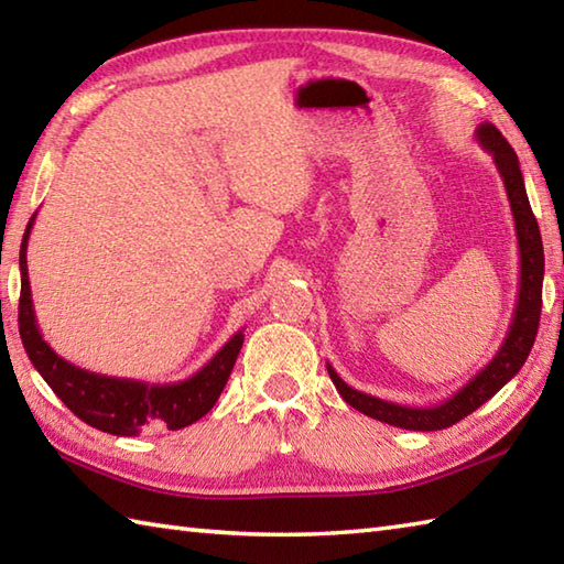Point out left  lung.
Returning a JSON list of instances; mask_svg holds the SVG:
<instances>
[{"mask_svg":"<svg viewBox=\"0 0 564 564\" xmlns=\"http://www.w3.org/2000/svg\"><path fill=\"white\" fill-rule=\"evenodd\" d=\"M477 142L492 154L497 164V172L505 182L509 206L513 213V225H517V239H519V295L517 307H513V317L505 341H501L499 351L495 354L480 373H477L467 386H463L453 398L443 400L434 406H404L386 402L373 394H366L361 390H354L351 386L337 376L327 364L329 378L337 386L339 394L351 404L354 410L364 412L370 419L386 422L390 426L410 429V431H438L458 424L463 416L473 414L477 406H482L489 398L507 386V382L519 373L521 366L529 358L538 322H541V307H543V273H545V257H543V239L541 230H538L535 215L531 210L529 196H525L523 174L519 166V158L513 148L507 142V138L499 133L492 123H482L475 133Z\"/></svg>","mask_w":564,"mask_h":564,"instance_id":"left-lung-1","label":"left lung"}]
</instances>
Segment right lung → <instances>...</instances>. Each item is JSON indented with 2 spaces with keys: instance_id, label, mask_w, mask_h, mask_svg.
I'll return each mask as SVG.
<instances>
[{
  "instance_id": "add662e5",
  "label": "right lung",
  "mask_w": 564,
  "mask_h": 564,
  "mask_svg": "<svg viewBox=\"0 0 564 564\" xmlns=\"http://www.w3.org/2000/svg\"><path fill=\"white\" fill-rule=\"evenodd\" d=\"M29 220L23 232L19 267H21V297H19V332L23 349H26L31 364L43 376L47 386L63 400L82 422L106 431L113 436H138L148 429H184L206 416L213 404L218 402L227 378L232 373L237 354L245 344V334L239 329L198 373L178 382H145L133 378H113L91 373L87 368L65 361L57 356L51 344L43 339L35 322L31 283L26 267V247L31 237Z\"/></svg>"
}]
</instances>
